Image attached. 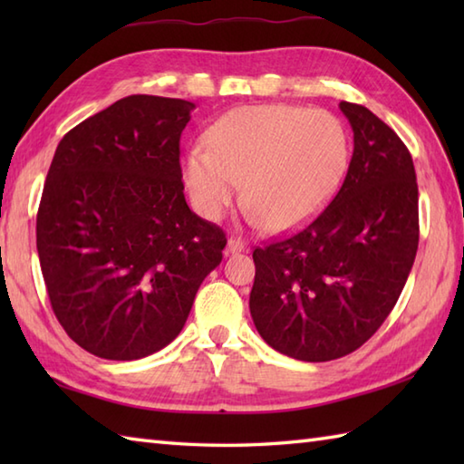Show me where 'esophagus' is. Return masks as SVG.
I'll return each mask as SVG.
<instances>
[{
  "mask_svg": "<svg viewBox=\"0 0 464 464\" xmlns=\"http://www.w3.org/2000/svg\"><path fill=\"white\" fill-rule=\"evenodd\" d=\"M245 249V243L239 239V237H231L229 241H227V249H225V253L229 255V253H239V251H243Z\"/></svg>",
  "mask_w": 464,
  "mask_h": 464,
  "instance_id": "obj_1",
  "label": "esophagus"
}]
</instances>
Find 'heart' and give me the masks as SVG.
Wrapping results in <instances>:
<instances>
[{
    "instance_id": "obj_1",
    "label": "heart",
    "mask_w": 464,
    "mask_h": 464,
    "mask_svg": "<svg viewBox=\"0 0 464 464\" xmlns=\"http://www.w3.org/2000/svg\"><path fill=\"white\" fill-rule=\"evenodd\" d=\"M183 165L193 207L215 221L245 181L243 199L267 229L303 223L327 201L347 167L339 117L297 105H247L221 117Z\"/></svg>"
}]
</instances>
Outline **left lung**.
Instances as JSON below:
<instances>
[{
	"label": "left lung",
	"mask_w": 464,
	"mask_h": 464,
	"mask_svg": "<svg viewBox=\"0 0 464 464\" xmlns=\"http://www.w3.org/2000/svg\"><path fill=\"white\" fill-rule=\"evenodd\" d=\"M354 150L334 199L299 231L253 251L249 309L265 343L323 362L367 343L399 301L419 247V187L401 137L341 102Z\"/></svg>",
	"instance_id": "1"
}]
</instances>
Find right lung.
<instances>
[{"label": "right lung", "mask_w": 464, "mask_h": 464, "mask_svg": "<svg viewBox=\"0 0 464 464\" xmlns=\"http://www.w3.org/2000/svg\"><path fill=\"white\" fill-rule=\"evenodd\" d=\"M195 103L130 95L59 141L37 253L59 324L110 361L167 347L223 259L225 233L183 195L179 140Z\"/></svg>", "instance_id": "obj_1"}]
</instances>
